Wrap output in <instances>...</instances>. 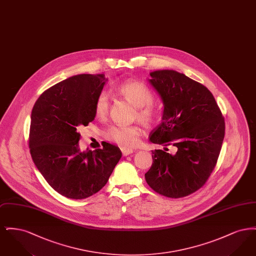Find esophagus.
I'll use <instances>...</instances> for the list:
<instances>
[{"label": "esophagus", "mask_w": 256, "mask_h": 256, "mask_svg": "<svg viewBox=\"0 0 256 256\" xmlns=\"http://www.w3.org/2000/svg\"><path fill=\"white\" fill-rule=\"evenodd\" d=\"M121 152H122V154L124 156H126L128 154H132L134 152V150L132 148H121Z\"/></svg>", "instance_id": "1"}]
</instances>
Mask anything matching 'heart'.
<instances>
[{
	"mask_svg": "<svg viewBox=\"0 0 256 256\" xmlns=\"http://www.w3.org/2000/svg\"><path fill=\"white\" fill-rule=\"evenodd\" d=\"M126 100L135 106L134 119L146 126H152L158 117V110L152 104L154 93L148 86L138 80H126L117 89ZM95 115L98 119L106 118L110 111V100L106 93L98 95L95 102ZM140 128L137 126H112L106 132V138L119 146L130 148L138 141Z\"/></svg>",
	"mask_w": 256,
	"mask_h": 256,
	"instance_id": "b5f03b06",
	"label": "heart"
}]
</instances>
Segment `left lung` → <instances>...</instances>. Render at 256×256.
Masks as SVG:
<instances>
[{"label":"left lung","mask_w":256,"mask_h":256,"mask_svg":"<svg viewBox=\"0 0 256 256\" xmlns=\"http://www.w3.org/2000/svg\"><path fill=\"white\" fill-rule=\"evenodd\" d=\"M150 82L164 104L162 122L150 134L152 143L176 146L154 150L145 174L148 186L172 198L193 194L206 183L222 145L226 124L206 87L172 70L150 74Z\"/></svg>","instance_id":"left-lung-1"}]
</instances>
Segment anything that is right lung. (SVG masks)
<instances>
[{"instance_id": "1", "label": "right lung", "mask_w": 256, "mask_h": 256, "mask_svg": "<svg viewBox=\"0 0 256 256\" xmlns=\"http://www.w3.org/2000/svg\"><path fill=\"white\" fill-rule=\"evenodd\" d=\"M104 74H82L54 84L37 98L32 111L28 146L37 169L60 195L82 200L108 182L122 156L118 146L80 152L78 130L95 119V102Z\"/></svg>"}]
</instances>
